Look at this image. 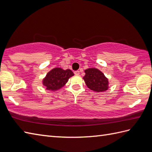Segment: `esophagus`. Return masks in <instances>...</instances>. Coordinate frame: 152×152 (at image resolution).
Here are the masks:
<instances>
[{
    "instance_id": "1",
    "label": "esophagus",
    "mask_w": 152,
    "mask_h": 152,
    "mask_svg": "<svg viewBox=\"0 0 152 152\" xmlns=\"http://www.w3.org/2000/svg\"><path fill=\"white\" fill-rule=\"evenodd\" d=\"M74 73H75V75H79L80 74V72L77 70V71H75V72H74Z\"/></svg>"
}]
</instances>
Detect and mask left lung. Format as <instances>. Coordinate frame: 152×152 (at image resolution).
Wrapping results in <instances>:
<instances>
[{
    "label": "left lung",
    "instance_id": "1",
    "mask_svg": "<svg viewBox=\"0 0 152 152\" xmlns=\"http://www.w3.org/2000/svg\"><path fill=\"white\" fill-rule=\"evenodd\" d=\"M83 77L86 86L90 90L97 92L105 91L108 89V79L104 73L97 68H89L84 70Z\"/></svg>",
    "mask_w": 152,
    "mask_h": 152
}]
</instances>
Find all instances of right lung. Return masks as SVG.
<instances>
[{
  "label": "right lung",
  "mask_w": 152,
  "mask_h": 152,
  "mask_svg": "<svg viewBox=\"0 0 152 152\" xmlns=\"http://www.w3.org/2000/svg\"><path fill=\"white\" fill-rule=\"evenodd\" d=\"M73 75L74 73L69 69L64 70L60 68H55L47 73L42 80V84L48 90H58L63 87L69 78Z\"/></svg>",
  "instance_id": "add662e5"
}]
</instances>
